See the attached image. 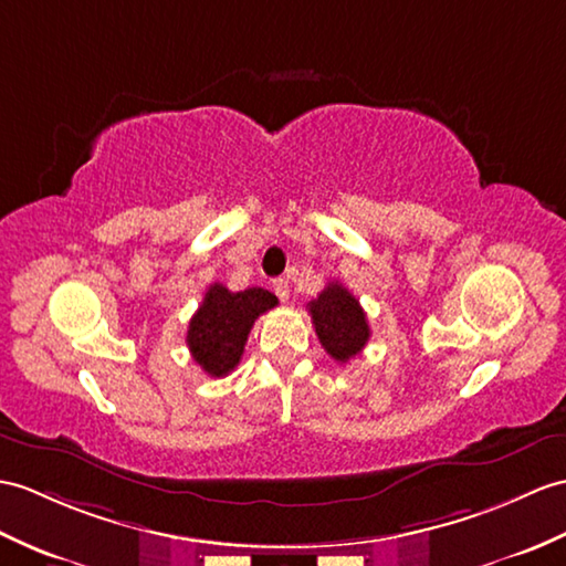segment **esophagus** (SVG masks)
Segmentation results:
<instances>
[{
  "mask_svg": "<svg viewBox=\"0 0 566 566\" xmlns=\"http://www.w3.org/2000/svg\"><path fill=\"white\" fill-rule=\"evenodd\" d=\"M272 289H274V294H277L282 301H286L289 298V282L286 280H274L272 282Z\"/></svg>",
  "mask_w": 566,
  "mask_h": 566,
  "instance_id": "34e87169",
  "label": "esophagus"
}]
</instances>
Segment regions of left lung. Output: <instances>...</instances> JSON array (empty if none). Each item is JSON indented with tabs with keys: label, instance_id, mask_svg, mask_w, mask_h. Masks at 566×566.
Listing matches in <instances>:
<instances>
[{
	"label": "left lung",
	"instance_id": "left-lung-1",
	"mask_svg": "<svg viewBox=\"0 0 566 566\" xmlns=\"http://www.w3.org/2000/svg\"><path fill=\"white\" fill-rule=\"evenodd\" d=\"M308 313L323 349L339 364L357 357L369 343L371 331L366 313L357 296L339 282L327 284L318 298L308 301Z\"/></svg>",
	"mask_w": 566,
	"mask_h": 566
}]
</instances>
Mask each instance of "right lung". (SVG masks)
I'll use <instances>...</instances> for the list:
<instances>
[{
	"label": "right lung",
	"mask_w": 566,
	"mask_h": 566,
	"mask_svg": "<svg viewBox=\"0 0 566 566\" xmlns=\"http://www.w3.org/2000/svg\"><path fill=\"white\" fill-rule=\"evenodd\" d=\"M277 304V296L262 286L229 292L227 286L214 282L188 325L186 343L192 359L209 376H227L239 366L248 333L258 315Z\"/></svg>",
	"instance_id": "1"
}]
</instances>
